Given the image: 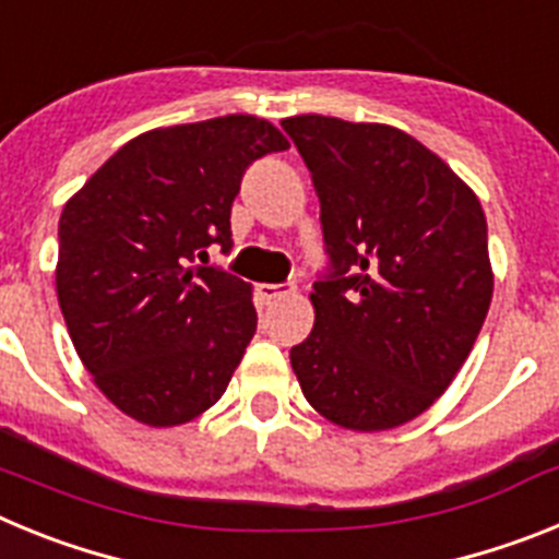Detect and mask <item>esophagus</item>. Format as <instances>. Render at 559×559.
Here are the masks:
<instances>
[{
    "label": "esophagus",
    "mask_w": 559,
    "mask_h": 559,
    "mask_svg": "<svg viewBox=\"0 0 559 559\" xmlns=\"http://www.w3.org/2000/svg\"><path fill=\"white\" fill-rule=\"evenodd\" d=\"M294 294V285H274V283H263L257 285V305L260 308H269V305H274L276 299H283V296H290Z\"/></svg>",
    "instance_id": "1"
}]
</instances>
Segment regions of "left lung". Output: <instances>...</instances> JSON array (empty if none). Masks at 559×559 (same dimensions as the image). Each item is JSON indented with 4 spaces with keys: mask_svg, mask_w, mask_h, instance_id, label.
<instances>
[{
    "mask_svg": "<svg viewBox=\"0 0 559 559\" xmlns=\"http://www.w3.org/2000/svg\"><path fill=\"white\" fill-rule=\"evenodd\" d=\"M322 204L328 274L290 349L310 406L349 431L419 417L451 386L492 299L476 192L406 131L322 114L283 120Z\"/></svg>",
    "mask_w": 559,
    "mask_h": 559,
    "instance_id": "left-lung-1",
    "label": "left lung"
}]
</instances>
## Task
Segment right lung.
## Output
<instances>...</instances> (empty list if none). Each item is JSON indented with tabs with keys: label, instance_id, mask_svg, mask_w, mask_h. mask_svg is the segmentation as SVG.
I'll return each instance as SVG.
<instances>
[{
	"label": "right lung",
	"instance_id": "right-lung-1",
	"mask_svg": "<svg viewBox=\"0 0 559 559\" xmlns=\"http://www.w3.org/2000/svg\"><path fill=\"white\" fill-rule=\"evenodd\" d=\"M288 147L269 120L229 114L126 142L67 201L56 288L83 367L122 414L190 423L229 386L257 330L251 285L206 265L231 249L246 167Z\"/></svg>",
	"mask_w": 559,
	"mask_h": 559
}]
</instances>
